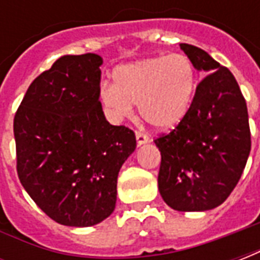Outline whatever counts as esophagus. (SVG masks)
Returning a JSON list of instances; mask_svg holds the SVG:
<instances>
[{
	"instance_id": "obj_1",
	"label": "esophagus",
	"mask_w": 260,
	"mask_h": 260,
	"mask_svg": "<svg viewBox=\"0 0 260 260\" xmlns=\"http://www.w3.org/2000/svg\"><path fill=\"white\" fill-rule=\"evenodd\" d=\"M136 142H138V145L141 146V145H145L149 142V136L146 134H142V132H136Z\"/></svg>"
}]
</instances>
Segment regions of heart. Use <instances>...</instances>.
<instances>
[{"mask_svg":"<svg viewBox=\"0 0 260 260\" xmlns=\"http://www.w3.org/2000/svg\"><path fill=\"white\" fill-rule=\"evenodd\" d=\"M195 87V68L186 55H157L118 67L114 85L100 87V99L114 118H129L138 104L150 126L170 129L186 115Z\"/></svg>","mask_w":260,"mask_h":260,"instance_id":"1","label":"heart"}]
</instances>
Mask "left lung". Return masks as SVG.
Listing matches in <instances>:
<instances>
[{
  "label": "left lung",
  "mask_w": 260,
  "mask_h": 260,
  "mask_svg": "<svg viewBox=\"0 0 260 260\" xmlns=\"http://www.w3.org/2000/svg\"><path fill=\"white\" fill-rule=\"evenodd\" d=\"M198 71L188 113L167 135L154 139L161 153L158 191L178 212H205L221 205L238 184L251 152L245 99L234 75L202 48L181 43Z\"/></svg>",
  "instance_id": "obj_1"
}]
</instances>
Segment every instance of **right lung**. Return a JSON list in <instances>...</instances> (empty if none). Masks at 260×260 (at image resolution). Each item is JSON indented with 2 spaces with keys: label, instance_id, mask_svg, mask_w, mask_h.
Wrapping results in <instances>:
<instances>
[{
  "label": "right lung",
  "instance_id": "add662e5",
  "mask_svg": "<svg viewBox=\"0 0 260 260\" xmlns=\"http://www.w3.org/2000/svg\"><path fill=\"white\" fill-rule=\"evenodd\" d=\"M97 54L64 55L31 82L14 118L20 184L54 221L90 227L115 209L136 138L103 113Z\"/></svg>",
  "mask_w": 260,
  "mask_h": 260
}]
</instances>
